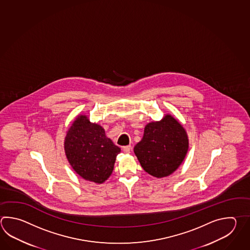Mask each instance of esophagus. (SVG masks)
<instances>
[{"instance_id": "obj_1", "label": "esophagus", "mask_w": 250, "mask_h": 250, "mask_svg": "<svg viewBox=\"0 0 250 250\" xmlns=\"http://www.w3.org/2000/svg\"><path fill=\"white\" fill-rule=\"evenodd\" d=\"M132 147L131 146H125V147H123V151L125 153H130L132 151Z\"/></svg>"}]
</instances>
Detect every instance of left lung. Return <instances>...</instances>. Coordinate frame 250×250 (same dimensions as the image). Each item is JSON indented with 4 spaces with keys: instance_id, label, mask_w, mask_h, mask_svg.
Returning a JSON list of instances; mask_svg holds the SVG:
<instances>
[{
    "instance_id": "1",
    "label": "left lung",
    "mask_w": 250,
    "mask_h": 250,
    "mask_svg": "<svg viewBox=\"0 0 250 250\" xmlns=\"http://www.w3.org/2000/svg\"><path fill=\"white\" fill-rule=\"evenodd\" d=\"M188 149L186 130L170 114L160 121L147 124L143 139L133 148L144 171L157 178L168 176L176 171Z\"/></svg>"
}]
</instances>
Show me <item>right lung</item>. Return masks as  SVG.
<instances>
[{"mask_svg": "<svg viewBox=\"0 0 250 250\" xmlns=\"http://www.w3.org/2000/svg\"><path fill=\"white\" fill-rule=\"evenodd\" d=\"M64 149L68 163L82 178L103 184L111 175L121 149L106 136L102 125L85 115L76 117L66 132Z\"/></svg>", "mask_w": 250, "mask_h": 250, "instance_id": "add662e5", "label": "right lung"}]
</instances>
